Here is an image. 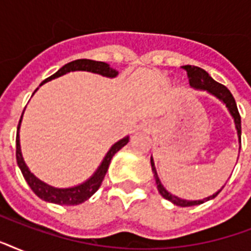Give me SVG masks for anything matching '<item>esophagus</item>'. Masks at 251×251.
<instances>
[{"label": "esophagus", "mask_w": 251, "mask_h": 251, "mask_svg": "<svg viewBox=\"0 0 251 251\" xmlns=\"http://www.w3.org/2000/svg\"><path fill=\"white\" fill-rule=\"evenodd\" d=\"M142 130L146 131V133H150L151 131V125H143L142 126Z\"/></svg>", "instance_id": "34e87169"}]
</instances>
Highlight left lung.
I'll use <instances>...</instances> for the list:
<instances>
[{
  "instance_id": "8db88e82",
  "label": "left lung",
  "mask_w": 251,
  "mask_h": 251,
  "mask_svg": "<svg viewBox=\"0 0 251 251\" xmlns=\"http://www.w3.org/2000/svg\"><path fill=\"white\" fill-rule=\"evenodd\" d=\"M183 69L187 72V76H189V83H190V87L195 88V90L199 91H206L210 95H212L214 98H216L218 100L224 104L226 106V109L229 112V114L232 116L234 121V126H236V130H237V137H238V143H240V149H241V117H240V113H238L237 109V104H236V100H234L233 95L230 94V91L226 88V86L218 83L216 80H214L210 76V74L207 72H204L203 69L198 68V66H191V65H186L183 66ZM238 149V150H240ZM240 153V151H238ZM151 168H152L153 172V177H155V181H156L157 185V190L161 194V197L165 199H168L169 202H172L176 206L179 207H190V206H198V204H202V203L207 202V201H211L214 199L216 195L222 191L218 190L215 194L207 197V198L198 199V201H187V199H182L176 197V195L171 194L169 191L163 186L159 176H157L156 167H155V161H153L152 156H151Z\"/></svg>"
}]
</instances>
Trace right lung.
I'll return each instance as SVG.
<instances>
[{
	"label": "right lung",
	"instance_id": "obj_1",
	"mask_svg": "<svg viewBox=\"0 0 251 251\" xmlns=\"http://www.w3.org/2000/svg\"><path fill=\"white\" fill-rule=\"evenodd\" d=\"M70 72H90L94 73V74H99V75L106 76V78H116V76L118 75L117 70H114L113 68H110L109 65L105 64V62L84 60L83 58V60L72 61V62H69V64H66L65 66H62V68H61L57 73H54L53 75H50L49 78L43 80L40 86H43V84L49 82V80L56 79L58 76L65 75V74H68V73ZM39 87L35 90V92L39 90ZM35 92H33V94H35ZM23 113H25V110H23ZM23 113H22V117L21 120H19L17 130V163L19 169H21L22 175H23L25 179L29 185V187L32 189L33 193H35L39 198L45 201V202L54 203V204H61V206H74V204H80V203L86 202L87 199L91 198V197L98 191V189L100 187V185H101L102 179L105 177V173L106 171H108V168H109L110 160H112V157L114 156V153L118 152V151H120L124 146L127 145V142H129V135H126V137H124L118 142H116V143L110 147L109 151L105 153V156H104V159L101 160V163H100V165L98 167V169L94 172V175L91 176L90 178H87L86 181H83L82 183L72 187H54L52 186V185H49V183L44 182V181H41L40 178H37L36 176L29 171V168L27 167L25 159H23V155H22L21 150V139H19V130H21Z\"/></svg>",
	"mask_w": 251,
	"mask_h": 251
}]
</instances>
